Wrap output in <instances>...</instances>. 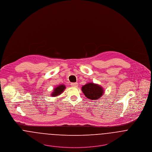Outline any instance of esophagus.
<instances>
[{"label":"esophagus","instance_id":"esophagus-1","mask_svg":"<svg viewBox=\"0 0 152 152\" xmlns=\"http://www.w3.org/2000/svg\"><path fill=\"white\" fill-rule=\"evenodd\" d=\"M71 86L73 87H77L78 86V83H72Z\"/></svg>","mask_w":152,"mask_h":152}]
</instances>
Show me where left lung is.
I'll use <instances>...</instances> for the list:
<instances>
[{"instance_id":"obj_1","label":"left lung","mask_w":152,"mask_h":152,"mask_svg":"<svg viewBox=\"0 0 152 152\" xmlns=\"http://www.w3.org/2000/svg\"><path fill=\"white\" fill-rule=\"evenodd\" d=\"M81 90L84 95L91 100L100 98L104 94V89L101 86L92 83H89L83 86Z\"/></svg>"}]
</instances>
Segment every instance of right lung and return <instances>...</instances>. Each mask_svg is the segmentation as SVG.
Instances as JSON below:
<instances>
[{"mask_svg":"<svg viewBox=\"0 0 152 152\" xmlns=\"http://www.w3.org/2000/svg\"><path fill=\"white\" fill-rule=\"evenodd\" d=\"M65 89V86L63 84L61 85H59L58 87H56L53 89V92H52V94H51V96H57L58 95H60L63 91H64V89Z\"/></svg>","mask_w":152,"mask_h":152,"instance_id":"obj_1","label":"right lung"}]
</instances>
